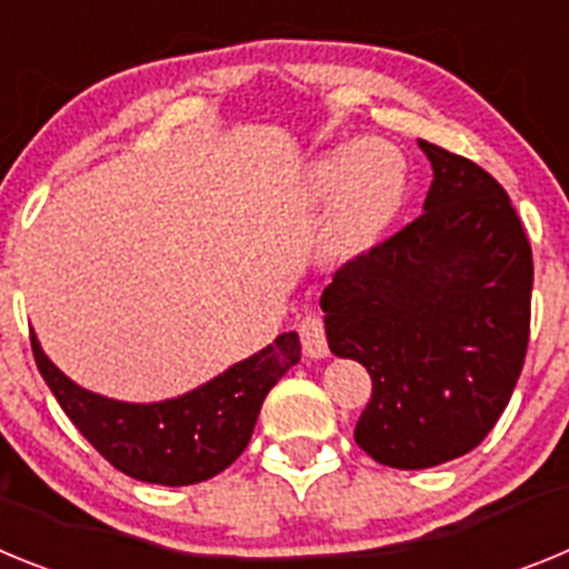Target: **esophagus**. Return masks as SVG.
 Returning <instances> with one entry per match:
<instances>
[{"mask_svg":"<svg viewBox=\"0 0 569 569\" xmlns=\"http://www.w3.org/2000/svg\"><path fill=\"white\" fill-rule=\"evenodd\" d=\"M299 336L301 347H305V356L310 359H325L330 353L328 347V333H325V319L316 313H308L299 321Z\"/></svg>","mask_w":569,"mask_h":569,"instance_id":"obj_1","label":"esophagus"}]
</instances>
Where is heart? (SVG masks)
<instances>
[{
    "instance_id": "obj_1",
    "label": "heart",
    "mask_w": 569,
    "mask_h": 569,
    "mask_svg": "<svg viewBox=\"0 0 569 569\" xmlns=\"http://www.w3.org/2000/svg\"><path fill=\"white\" fill-rule=\"evenodd\" d=\"M310 184L321 199L341 196L345 233L367 236L385 228L405 199V156L387 142L339 144L313 164Z\"/></svg>"
}]
</instances>
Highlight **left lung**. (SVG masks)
<instances>
[{
  "mask_svg": "<svg viewBox=\"0 0 569 569\" xmlns=\"http://www.w3.org/2000/svg\"><path fill=\"white\" fill-rule=\"evenodd\" d=\"M419 148L433 164L425 213L341 264L321 293L330 350L373 379L356 445L399 470L479 447L530 339L532 250L510 196L465 156Z\"/></svg>",
  "mask_w": 569,
  "mask_h": 569,
  "instance_id": "8db88e82",
  "label": "left lung"
}]
</instances>
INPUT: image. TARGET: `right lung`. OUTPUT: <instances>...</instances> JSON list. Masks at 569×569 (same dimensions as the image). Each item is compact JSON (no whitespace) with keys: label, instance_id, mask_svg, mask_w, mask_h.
I'll return each mask as SVG.
<instances>
[{"label":"right lung","instance_id":"1","mask_svg":"<svg viewBox=\"0 0 569 569\" xmlns=\"http://www.w3.org/2000/svg\"><path fill=\"white\" fill-rule=\"evenodd\" d=\"M30 347L44 385L79 433L124 476L164 487L208 481L233 465L253 436L270 387L301 359L299 336L281 333L190 393L130 405L70 381L44 356L37 336H30Z\"/></svg>","mask_w":569,"mask_h":569}]
</instances>
